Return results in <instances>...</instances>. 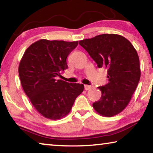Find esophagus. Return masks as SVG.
<instances>
[{"label": "esophagus", "instance_id": "1", "mask_svg": "<svg viewBox=\"0 0 153 153\" xmlns=\"http://www.w3.org/2000/svg\"><path fill=\"white\" fill-rule=\"evenodd\" d=\"M92 88L91 86H88V85H84V89L86 90H88Z\"/></svg>", "mask_w": 153, "mask_h": 153}]
</instances>
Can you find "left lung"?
<instances>
[{
    "label": "left lung",
    "mask_w": 153,
    "mask_h": 153,
    "mask_svg": "<svg viewBox=\"0 0 153 153\" xmlns=\"http://www.w3.org/2000/svg\"><path fill=\"white\" fill-rule=\"evenodd\" d=\"M79 44L98 67L107 69L108 82L98 87L102 95L93 107L105 117L117 115L128 106L140 78L137 51L128 39L115 33L98 35Z\"/></svg>",
    "instance_id": "left-lung-1"
}]
</instances>
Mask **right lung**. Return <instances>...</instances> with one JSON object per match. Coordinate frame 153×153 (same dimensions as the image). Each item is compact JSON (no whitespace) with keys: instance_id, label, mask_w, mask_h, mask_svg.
<instances>
[{"instance_id":"add662e5","label":"right lung","mask_w":153,"mask_h":153,"mask_svg":"<svg viewBox=\"0 0 153 153\" xmlns=\"http://www.w3.org/2000/svg\"><path fill=\"white\" fill-rule=\"evenodd\" d=\"M77 41L41 39L31 45L19 65L22 86L36 110L49 120H59L70 112L84 86L56 79L67 69L66 59Z\"/></svg>"}]
</instances>
